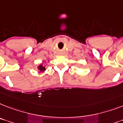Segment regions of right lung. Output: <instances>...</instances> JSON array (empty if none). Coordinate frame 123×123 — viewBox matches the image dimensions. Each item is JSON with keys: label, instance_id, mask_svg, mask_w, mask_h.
I'll list each match as a JSON object with an SVG mask.
<instances>
[{"label": "right lung", "instance_id": "1", "mask_svg": "<svg viewBox=\"0 0 123 123\" xmlns=\"http://www.w3.org/2000/svg\"><path fill=\"white\" fill-rule=\"evenodd\" d=\"M37 68H38V70H39L41 71V72H44V71L46 70L45 67H44V66H43V64L39 65L38 66Z\"/></svg>", "mask_w": 123, "mask_h": 123}]
</instances>
